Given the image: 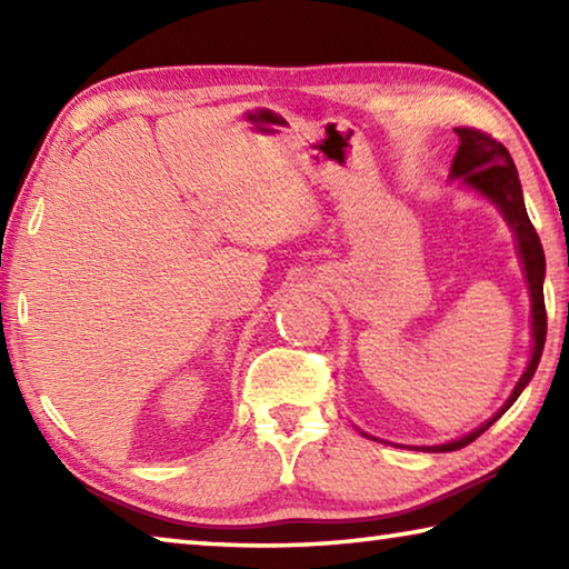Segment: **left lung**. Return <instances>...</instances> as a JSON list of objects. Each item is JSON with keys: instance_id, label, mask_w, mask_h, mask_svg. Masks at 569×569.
Returning <instances> with one entry per match:
<instances>
[{"instance_id": "obj_1", "label": "left lung", "mask_w": 569, "mask_h": 569, "mask_svg": "<svg viewBox=\"0 0 569 569\" xmlns=\"http://www.w3.org/2000/svg\"><path fill=\"white\" fill-rule=\"evenodd\" d=\"M455 132L459 134V150L455 156V162H451L449 176L465 182L467 188L477 190L479 196L492 200L517 238L519 258H522V268H525L527 288H529V301H532V353H529V363L522 373V379L517 381V387L512 393H509L505 407L499 409L492 419L481 423L479 429L469 431V435L461 439L447 441V445H439V447H421L427 451H457L461 447L471 445L479 435H485V431L492 427V423L502 417L509 407H512L519 393L525 391L527 383L532 381L539 356H542V349H545V336H547V311H545V291H542L545 250H542V243H539V236L532 226V220L527 216L522 186H519L515 160L502 142L495 140L492 134L475 128H455Z\"/></svg>"}]
</instances>
